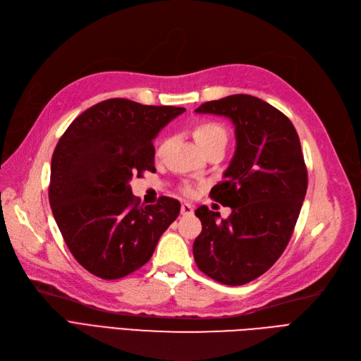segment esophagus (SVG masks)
Segmentation results:
<instances>
[{
    "label": "esophagus",
    "instance_id": "1",
    "mask_svg": "<svg viewBox=\"0 0 361 361\" xmlns=\"http://www.w3.org/2000/svg\"><path fill=\"white\" fill-rule=\"evenodd\" d=\"M192 213H193V205L192 204H188V202L181 204V214L183 216H189Z\"/></svg>",
    "mask_w": 361,
    "mask_h": 361
}]
</instances>
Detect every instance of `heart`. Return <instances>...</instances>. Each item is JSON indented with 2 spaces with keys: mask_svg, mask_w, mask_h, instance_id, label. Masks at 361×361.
<instances>
[{
  "mask_svg": "<svg viewBox=\"0 0 361 361\" xmlns=\"http://www.w3.org/2000/svg\"><path fill=\"white\" fill-rule=\"evenodd\" d=\"M193 137H195V141L197 142V145H200L204 151L208 149V148H212V147H216V145L226 147V144H228V130L217 121L204 120V121H200V123L195 124ZM161 148H164V145L159 147L157 154L161 153ZM184 193L190 195L192 189L185 188Z\"/></svg>",
  "mask_w": 361,
  "mask_h": 361,
  "instance_id": "b5f03b06",
  "label": "heart"
}]
</instances>
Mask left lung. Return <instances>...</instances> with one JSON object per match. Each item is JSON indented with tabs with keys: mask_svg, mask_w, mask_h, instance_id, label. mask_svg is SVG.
Listing matches in <instances>:
<instances>
[{
	"mask_svg": "<svg viewBox=\"0 0 361 361\" xmlns=\"http://www.w3.org/2000/svg\"><path fill=\"white\" fill-rule=\"evenodd\" d=\"M196 112L225 115L235 126L237 149L225 180L210 192L231 216L197 208L202 231L193 258L204 274L229 286L252 282L281 258L293 237L307 190V168L294 124L258 97L234 94Z\"/></svg>",
	"mask_w": 361,
	"mask_h": 361,
	"instance_id": "8db88e82",
	"label": "left lung"
}]
</instances>
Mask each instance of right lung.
Segmentation results:
<instances>
[{
	"label": "right lung",
	"mask_w": 361,
	"mask_h": 361,
	"mask_svg": "<svg viewBox=\"0 0 361 361\" xmlns=\"http://www.w3.org/2000/svg\"><path fill=\"white\" fill-rule=\"evenodd\" d=\"M184 108L108 99L76 117L58 141L51 164L49 204L75 259L104 281L141 269L180 202L160 196L141 205L130 178L154 172L153 139Z\"/></svg>",
	"instance_id": "add662e5"
}]
</instances>
